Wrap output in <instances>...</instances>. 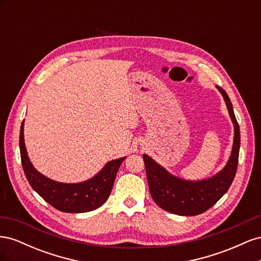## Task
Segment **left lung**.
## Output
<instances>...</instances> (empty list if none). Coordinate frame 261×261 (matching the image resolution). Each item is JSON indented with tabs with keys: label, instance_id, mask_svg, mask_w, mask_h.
<instances>
[{
	"label": "left lung",
	"instance_id": "8db88e82",
	"mask_svg": "<svg viewBox=\"0 0 261 261\" xmlns=\"http://www.w3.org/2000/svg\"><path fill=\"white\" fill-rule=\"evenodd\" d=\"M217 88L222 93L234 124L232 153L222 171L207 179L186 180L170 174L151 158L143 154L150 195L158 206L174 215L197 216L207 211L227 192L235 177L241 146L240 126L227 93L219 86Z\"/></svg>",
	"mask_w": 261,
	"mask_h": 261
}]
</instances>
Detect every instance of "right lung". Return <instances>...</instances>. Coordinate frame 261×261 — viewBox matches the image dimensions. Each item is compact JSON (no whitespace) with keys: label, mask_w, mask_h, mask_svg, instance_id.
Segmentation results:
<instances>
[{"label":"right lung","mask_w":261,"mask_h":261,"mask_svg":"<svg viewBox=\"0 0 261 261\" xmlns=\"http://www.w3.org/2000/svg\"><path fill=\"white\" fill-rule=\"evenodd\" d=\"M19 149L21 164L30 186L52 207L63 212H88L103 204L111 194L120 165L126 156L110 161L97 175L76 184L52 180L39 173L31 164L23 143V121L20 126Z\"/></svg>","instance_id":"right-lung-1"}]
</instances>
